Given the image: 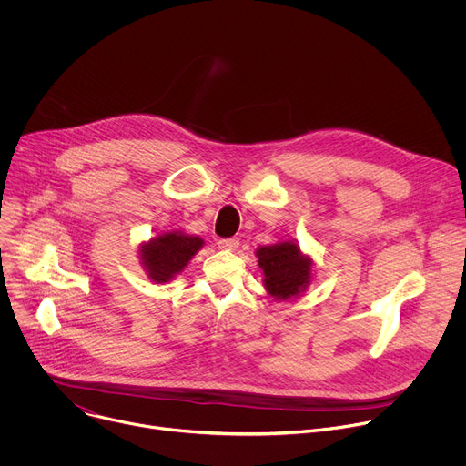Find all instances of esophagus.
<instances>
[{"mask_svg":"<svg viewBox=\"0 0 466 466\" xmlns=\"http://www.w3.org/2000/svg\"><path fill=\"white\" fill-rule=\"evenodd\" d=\"M218 247L223 250H236L239 247V239L238 238H223L218 241Z\"/></svg>","mask_w":466,"mask_h":466,"instance_id":"esophagus-1","label":"esophagus"}]
</instances>
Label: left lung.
I'll list each match as a JSON object with an SVG mask.
<instances>
[{
	"label": "left lung",
	"mask_w": 466,
	"mask_h": 466,
	"mask_svg": "<svg viewBox=\"0 0 466 466\" xmlns=\"http://www.w3.org/2000/svg\"><path fill=\"white\" fill-rule=\"evenodd\" d=\"M258 263L263 271V286L277 300H288L304 291L311 280V259L297 243L284 241L259 247Z\"/></svg>",
	"instance_id": "8db88e82"
}]
</instances>
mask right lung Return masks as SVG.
I'll return each mask as SVG.
<instances>
[{"instance_id": "add662e5", "label": "right lung", "mask_w": 466, "mask_h": 466, "mask_svg": "<svg viewBox=\"0 0 466 466\" xmlns=\"http://www.w3.org/2000/svg\"><path fill=\"white\" fill-rule=\"evenodd\" d=\"M201 247L203 239L198 236L166 232L153 238L149 243H144L140 247V258L149 279L157 284H164L173 280Z\"/></svg>"}]
</instances>
